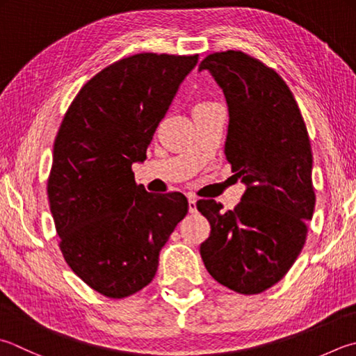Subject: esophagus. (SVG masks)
Wrapping results in <instances>:
<instances>
[{
    "mask_svg": "<svg viewBox=\"0 0 356 356\" xmlns=\"http://www.w3.org/2000/svg\"><path fill=\"white\" fill-rule=\"evenodd\" d=\"M187 200H189V212L195 213L197 212V198L193 195H189L187 197Z\"/></svg>",
    "mask_w": 356,
    "mask_h": 356,
    "instance_id": "1",
    "label": "esophagus"
}]
</instances>
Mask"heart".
<instances>
[{
    "mask_svg": "<svg viewBox=\"0 0 356 356\" xmlns=\"http://www.w3.org/2000/svg\"><path fill=\"white\" fill-rule=\"evenodd\" d=\"M207 104H209V102H200V104H197V106L198 105H207Z\"/></svg>",
    "mask_w": 356,
    "mask_h": 356,
    "instance_id": "1",
    "label": "heart"
}]
</instances>
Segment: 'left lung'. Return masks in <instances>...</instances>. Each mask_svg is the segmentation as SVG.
Wrapping results in <instances>:
<instances>
[{"label":"left lung","mask_w":356,"mask_h":356,"mask_svg":"<svg viewBox=\"0 0 356 356\" xmlns=\"http://www.w3.org/2000/svg\"><path fill=\"white\" fill-rule=\"evenodd\" d=\"M198 68L225 92V155L246 184L232 211L216 200L197 201L211 225L200 254L218 284L257 294L285 276L305 245L316 203L310 139L293 92L260 60L241 51L213 52Z\"/></svg>","instance_id":"left-lung-1"}]
</instances>
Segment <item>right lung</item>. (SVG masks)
Returning a JSON list of instances; mask_svg holds the SVG:
<instances>
[{"label": "right lung", "instance_id": "1", "mask_svg": "<svg viewBox=\"0 0 356 356\" xmlns=\"http://www.w3.org/2000/svg\"><path fill=\"white\" fill-rule=\"evenodd\" d=\"M195 56L143 52L90 79L54 143L49 207L60 251L92 290L122 299L155 277L159 251L189 203L179 192L149 193L133 163L145 159L158 125Z\"/></svg>", "mask_w": 356, "mask_h": 356}]
</instances>
